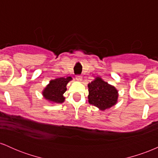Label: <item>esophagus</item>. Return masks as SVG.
Listing matches in <instances>:
<instances>
[{
  "label": "esophagus",
  "mask_w": 158,
  "mask_h": 158,
  "mask_svg": "<svg viewBox=\"0 0 158 158\" xmlns=\"http://www.w3.org/2000/svg\"><path fill=\"white\" fill-rule=\"evenodd\" d=\"M76 79H77V81H81V77H80V76H77V77H76Z\"/></svg>",
  "instance_id": "34e87169"
}]
</instances>
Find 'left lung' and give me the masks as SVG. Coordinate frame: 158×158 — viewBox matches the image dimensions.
<instances>
[{
  "label": "left lung",
  "mask_w": 158,
  "mask_h": 158,
  "mask_svg": "<svg viewBox=\"0 0 158 158\" xmlns=\"http://www.w3.org/2000/svg\"><path fill=\"white\" fill-rule=\"evenodd\" d=\"M88 102L104 110L115 106L118 99V90L113 85L105 81L101 77L95 79L88 85Z\"/></svg>",
  "instance_id": "left-lung-1"
}]
</instances>
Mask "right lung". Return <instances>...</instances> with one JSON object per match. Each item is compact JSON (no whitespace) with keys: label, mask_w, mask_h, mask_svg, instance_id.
Returning a JSON list of instances; mask_svg holds the SVG:
<instances>
[{"label":"right lung","mask_w":158,"mask_h":158,"mask_svg":"<svg viewBox=\"0 0 158 158\" xmlns=\"http://www.w3.org/2000/svg\"><path fill=\"white\" fill-rule=\"evenodd\" d=\"M72 78L60 77L50 81V83L43 90L42 95L44 99L52 103H62L64 102V94L67 90V85Z\"/></svg>","instance_id":"1"}]
</instances>
